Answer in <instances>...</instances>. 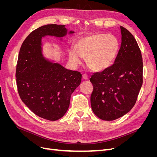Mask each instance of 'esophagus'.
<instances>
[{
	"label": "esophagus",
	"mask_w": 157,
	"mask_h": 157,
	"mask_svg": "<svg viewBox=\"0 0 157 157\" xmlns=\"http://www.w3.org/2000/svg\"><path fill=\"white\" fill-rule=\"evenodd\" d=\"M82 78L84 80H88V75L87 74H86V73H84L82 75Z\"/></svg>",
	"instance_id": "34e87169"
}]
</instances>
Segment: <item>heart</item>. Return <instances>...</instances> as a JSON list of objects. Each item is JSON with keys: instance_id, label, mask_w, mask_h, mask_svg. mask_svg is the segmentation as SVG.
I'll use <instances>...</instances> for the list:
<instances>
[{"instance_id": "1", "label": "heart", "mask_w": 157, "mask_h": 157, "mask_svg": "<svg viewBox=\"0 0 157 157\" xmlns=\"http://www.w3.org/2000/svg\"><path fill=\"white\" fill-rule=\"evenodd\" d=\"M120 44L117 38L104 33L95 34L80 38L75 44V50H69V59L72 63H81L80 58L86 59L90 69L102 71L113 64L119 51Z\"/></svg>"}]
</instances>
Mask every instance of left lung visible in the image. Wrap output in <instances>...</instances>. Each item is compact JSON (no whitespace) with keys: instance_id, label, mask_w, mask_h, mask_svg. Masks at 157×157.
Masks as SVG:
<instances>
[{"instance_id":"8db88e82","label":"left lung","mask_w":157,"mask_h":157,"mask_svg":"<svg viewBox=\"0 0 157 157\" xmlns=\"http://www.w3.org/2000/svg\"><path fill=\"white\" fill-rule=\"evenodd\" d=\"M122 42L115 63L94 73L90 97L92 111L104 121L122 117L133 108L143 84V59L132 33L121 26Z\"/></svg>"}]
</instances>
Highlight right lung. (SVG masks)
Returning a JSON list of instances; mask_svg holds the SVG:
<instances>
[{
	"label": "right lung",
	"mask_w": 157,
	"mask_h": 157,
	"mask_svg": "<svg viewBox=\"0 0 157 157\" xmlns=\"http://www.w3.org/2000/svg\"><path fill=\"white\" fill-rule=\"evenodd\" d=\"M65 26L48 24L32 31L21 46L16 65L17 92L22 101L37 116L52 121L59 119L67 112L71 95L82 78L78 71L67 69L42 58V37L63 36L67 33Z\"/></svg>",
	"instance_id": "obj_1"
}]
</instances>
